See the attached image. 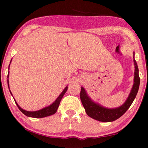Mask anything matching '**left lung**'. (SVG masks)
<instances>
[{"label":"left lung","instance_id":"obj_1","mask_svg":"<svg viewBox=\"0 0 148 148\" xmlns=\"http://www.w3.org/2000/svg\"><path fill=\"white\" fill-rule=\"evenodd\" d=\"M134 66H135V72H134L133 87H132L130 95L126 101L121 106L115 108H107L103 107L99 103L94 102L88 95L84 88L81 87L80 98H81V102H82L83 106H84L88 116L95 119V120H98V121L104 122V123L113 122L120 118L129 109L136 96L137 92L138 91L139 85H140V77L138 75V65L134 59Z\"/></svg>","mask_w":148,"mask_h":148}]
</instances>
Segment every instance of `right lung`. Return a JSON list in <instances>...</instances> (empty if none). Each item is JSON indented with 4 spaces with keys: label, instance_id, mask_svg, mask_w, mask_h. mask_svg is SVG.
<instances>
[{
    "label": "right lung",
    "instance_id": "obj_1",
    "mask_svg": "<svg viewBox=\"0 0 148 148\" xmlns=\"http://www.w3.org/2000/svg\"><path fill=\"white\" fill-rule=\"evenodd\" d=\"M8 88H9V82H8ZM67 86L64 88V89L63 90V91L61 92V94L59 95L58 97L57 98L56 100V101H54L52 104H51L50 106H49L47 107H45V108H42V109H41V110H39V111H25V110H23V108H21V107L18 106V103L16 102V101H15V100L14 101H15V103H16V106H18V109H19L20 111H21L22 113H23V114L26 115V116L31 117V118H45V117L49 116V115H51L53 114H54V113H56V112L57 111L58 108V106H59V104H60V103L61 99H62V97H63L64 93L67 92ZM10 93H11V95H12L11 92H10Z\"/></svg>",
    "mask_w": 148,
    "mask_h": 148
}]
</instances>
